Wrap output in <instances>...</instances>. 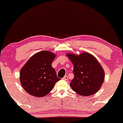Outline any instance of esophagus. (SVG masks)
Here are the masks:
<instances>
[{
	"mask_svg": "<svg viewBox=\"0 0 123 123\" xmlns=\"http://www.w3.org/2000/svg\"><path fill=\"white\" fill-rule=\"evenodd\" d=\"M63 79L64 80H68V76H67V75H65V76L63 78Z\"/></svg>",
	"mask_w": 123,
	"mask_h": 123,
	"instance_id": "obj_1",
	"label": "esophagus"
}]
</instances>
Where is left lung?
<instances>
[{
    "mask_svg": "<svg viewBox=\"0 0 123 123\" xmlns=\"http://www.w3.org/2000/svg\"><path fill=\"white\" fill-rule=\"evenodd\" d=\"M73 63L74 77L70 83L74 91L82 96H90L100 90L105 79V73L93 55L82 53L80 55L68 54Z\"/></svg>",
    "mask_w": 123,
    "mask_h": 123,
    "instance_id": "obj_1",
    "label": "left lung"
}]
</instances>
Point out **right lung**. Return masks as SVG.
<instances>
[{"mask_svg":"<svg viewBox=\"0 0 123 123\" xmlns=\"http://www.w3.org/2000/svg\"><path fill=\"white\" fill-rule=\"evenodd\" d=\"M55 55L41 51L33 55L20 71V81L24 90L30 95L41 97L53 90L60 80L51 66Z\"/></svg>","mask_w":123,"mask_h":123,"instance_id":"obj_1","label":"right lung"}]
</instances>
